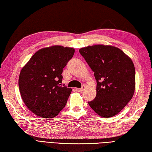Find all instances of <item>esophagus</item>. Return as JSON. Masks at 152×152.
Listing matches in <instances>:
<instances>
[{
  "label": "esophagus",
  "instance_id": "esophagus-1",
  "mask_svg": "<svg viewBox=\"0 0 152 152\" xmlns=\"http://www.w3.org/2000/svg\"><path fill=\"white\" fill-rule=\"evenodd\" d=\"M83 89H84V86H83V87L82 88H76V90L78 92H82L83 91Z\"/></svg>",
  "mask_w": 152,
  "mask_h": 152
}]
</instances>
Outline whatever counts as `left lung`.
<instances>
[{
	"mask_svg": "<svg viewBox=\"0 0 152 152\" xmlns=\"http://www.w3.org/2000/svg\"><path fill=\"white\" fill-rule=\"evenodd\" d=\"M96 80V95L88 104L101 117L118 114L133 97L135 69L133 61L119 48L95 45L79 50Z\"/></svg>",
	"mask_w": 152,
	"mask_h": 152,
	"instance_id": "1",
	"label": "left lung"
}]
</instances>
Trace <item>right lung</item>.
<instances>
[{
	"label": "right lung",
	"instance_id": "obj_1",
	"mask_svg": "<svg viewBox=\"0 0 152 152\" xmlns=\"http://www.w3.org/2000/svg\"><path fill=\"white\" fill-rule=\"evenodd\" d=\"M74 51L61 46L43 48L22 69L19 92L25 104L34 114L53 118L65 106L72 89L62 85L61 74Z\"/></svg>",
	"mask_w": 152,
	"mask_h": 152
}]
</instances>
